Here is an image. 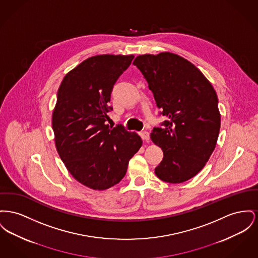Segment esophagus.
I'll list each match as a JSON object with an SVG mask.
<instances>
[{
  "label": "esophagus",
  "mask_w": 258,
  "mask_h": 258,
  "mask_svg": "<svg viewBox=\"0 0 258 258\" xmlns=\"http://www.w3.org/2000/svg\"><path fill=\"white\" fill-rule=\"evenodd\" d=\"M140 137H141V138H142L144 141H148L149 138H150V136H149V133H148V132H141V133H140Z\"/></svg>",
  "instance_id": "1"
}]
</instances>
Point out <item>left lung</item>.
I'll return each instance as SVG.
<instances>
[{"label": "left lung", "mask_w": 258, "mask_h": 258, "mask_svg": "<svg viewBox=\"0 0 258 258\" xmlns=\"http://www.w3.org/2000/svg\"><path fill=\"white\" fill-rule=\"evenodd\" d=\"M134 65L167 118L166 127H155L150 136L164 152L155 173L168 183L187 181L206 166L215 148L221 121L217 94L193 63L175 53L138 55Z\"/></svg>", "instance_id": "left-lung-1"}]
</instances>
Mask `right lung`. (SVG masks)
<instances>
[{
	"instance_id": "add662e5",
	"label": "right lung",
	"mask_w": 258,
	"mask_h": 258,
	"mask_svg": "<svg viewBox=\"0 0 258 258\" xmlns=\"http://www.w3.org/2000/svg\"><path fill=\"white\" fill-rule=\"evenodd\" d=\"M134 57L91 56L64 76L57 91L51 118L56 150L77 181L93 190L121 181L142 145L137 133L105 124L113 86Z\"/></svg>"
}]
</instances>
